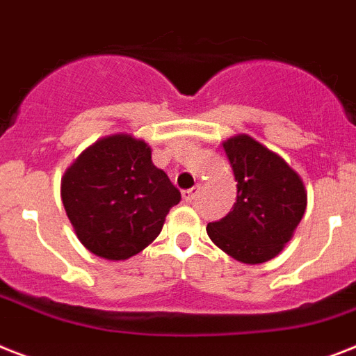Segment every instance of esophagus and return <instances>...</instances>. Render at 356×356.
<instances>
[{
  "mask_svg": "<svg viewBox=\"0 0 356 356\" xmlns=\"http://www.w3.org/2000/svg\"><path fill=\"white\" fill-rule=\"evenodd\" d=\"M198 191H200L198 185H196V187H191V189H187V191H184V200H185V202H193V200H195L196 196H198Z\"/></svg>",
  "mask_w": 356,
  "mask_h": 356,
  "instance_id": "esophagus-1",
  "label": "esophagus"
}]
</instances>
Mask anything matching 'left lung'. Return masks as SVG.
<instances>
[{
  "label": "left lung",
  "mask_w": 356,
  "mask_h": 356,
  "mask_svg": "<svg viewBox=\"0 0 356 356\" xmlns=\"http://www.w3.org/2000/svg\"><path fill=\"white\" fill-rule=\"evenodd\" d=\"M236 180V204L207 234L229 257L242 264L271 260L293 238L307 205V191L286 160L248 134L224 143Z\"/></svg>",
  "instance_id": "left-lung-1"
}]
</instances>
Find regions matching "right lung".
<instances>
[{"label":"right lung","mask_w":356,"mask_h":356,"mask_svg":"<svg viewBox=\"0 0 356 356\" xmlns=\"http://www.w3.org/2000/svg\"><path fill=\"white\" fill-rule=\"evenodd\" d=\"M151 152L143 140L125 132L99 138L61 176L67 216L96 257L127 260L143 251L181 200Z\"/></svg>","instance_id":"add662e5"}]
</instances>
